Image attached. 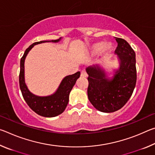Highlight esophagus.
I'll return each mask as SVG.
<instances>
[{
  "instance_id": "obj_1",
  "label": "esophagus",
  "mask_w": 155,
  "mask_h": 155,
  "mask_svg": "<svg viewBox=\"0 0 155 155\" xmlns=\"http://www.w3.org/2000/svg\"><path fill=\"white\" fill-rule=\"evenodd\" d=\"M87 72H86L85 70H81V77H87Z\"/></svg>"
}]
</instances>
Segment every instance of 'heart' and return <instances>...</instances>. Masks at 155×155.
<instances>
[{
    "label": "heart",
    "mask_w": 155,
    "mask_h": 155,
    "mask_svg": "<svg viewBox=\"0 0 155 155\" xmlns=\"http://www.w3.org/2000/svg\"><path fill=\"white\" fill-rule=\"evenodd\" d=\"M91 52H92L94 54L98 53V52H100L102 50H103L104 54H109L111 53L112 51L113 46L111 45V44L110 43L104 44L103 42H98L93 44L91 48Z\"/></svg>",
    "instance_id": "heart-1"
}]
</instances>
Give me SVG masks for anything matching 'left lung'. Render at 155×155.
<instances>
[{
	"instance_id": "left-lung-1",
	"label": "left lung",
	"mask_w": 155,
	"mask_h": 155,
	"mask_svg": "<svg viewBox=\"0 0 155 155\" xmlns=\"http://www.w3.org/2000/svg\"><path fill=\"white\" fill-rule=\"evenodd\" d=\"M115 38L117 42L115 52L118 56L120 68L114 77L109 78L105 70L98 65L86 68L89 101L97 110L104 113L121 109L130 98L137 81L135 51L124 39Z\"/></svg>"
}]
</instances>
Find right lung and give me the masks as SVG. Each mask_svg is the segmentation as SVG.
<instances>
[{"mask_svg": "<svg viewBox=\"0 0 155 155\" xmlns=\"http://www.w3.org/2000/svg\"><path fill=\"white\" fill-rule=\"evenodd\" d=\"M58 40L40 41L35 42L26 50L20 60V71L19 75L20 88L22 96L30 108L37 114L46 117H55L64 111L69 101V95L76 81L80 77V72L66 76L60 83L57 90L53 94L47 96H38L28 90L25 81V61L31 48L36 44L44 42H58Z\"/></svg>", "mask_w": 155, "mask_h": 155, "instance_id": "1", "label": "right lung"}]
</instances>
